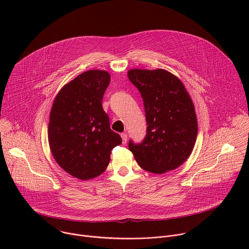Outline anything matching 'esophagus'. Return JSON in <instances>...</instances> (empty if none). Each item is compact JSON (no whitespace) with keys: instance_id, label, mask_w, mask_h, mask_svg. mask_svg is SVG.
<instances>
[{"instance_id":"obj_1","label":"esophagus","mask_w":249,"mask_h":249,"mask_svg":"<svg viewBox=\"0 0 249 249\" xmlns=\"http://www.w3.org/2000/svg\"><path fill=\"white\" fill-rule=\"evenodd\" d=\"M121 138H122V143L126 144L127 143V134L126 133H121Z\"/></svg>"}]
</instances>
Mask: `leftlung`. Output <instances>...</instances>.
Instances as JSON below:
<instances>
[{"mask_svg":"<svg viewBox=\"0 0 249 249\" xmlns=\"http://www.w3.org/2000/svg\"><path fill=\"white\" fill-rule=\"evenodd\" d=\"M130 82L144 101L147 134L129 141L138 164L161 174L181 165L192 153L198 132L193 102L183 84L165 70H130Z\"/></svg>","mask_w":249,"mask_h":249,"instance_id":"1","label":"left lung"}]
</instances>
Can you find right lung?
I'll return each mask as SVG.
<instances>
[{
    "label": "right lung",
    "instance_id": "1",
    "mask_svg": "<svg viewBox=\"0 0 249 249\" xmlns=\"http://www.w3.org/2000/svg\"><path fill=\"white\" fill-rule=\"evenodd\" d=\"M110 83L105 71L90 70L63 87L50 112L48 140L57 163L82 180L100 175L114 147L122 143L102 108Z\"/></svg>",
    "mask_w": 249,
    "mask_h": 249
}]
</instances>
